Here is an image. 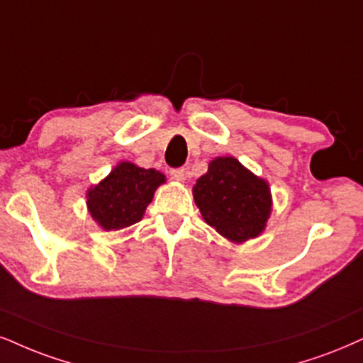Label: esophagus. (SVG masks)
Returning <instances> with one entry per match:
<instances>
[{
  "label": "esophagus",
  "instance_id": "34e87169",
  "mask_svg": "<svg viewBox=\"0 0 363 363\" xmlns=\"http://www.w3.org/2000/svg\"><path fill=\"white\" fill-rule=\"evenodd\" d=\"M169 174H172L173 180H177V182H185L186 172H185V168H173V169H169Z\"/></svg>",
  "mask_w": 363,
  "mask_h": 363
}]
</instances>
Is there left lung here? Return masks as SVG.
Segmentation results:
<instances>
[{"label": "left lung", "instance_id": "1", "mask_svg": "<svg viewBox=\"0 0 363 363\" xmlns=\"http://www.w3.org/2000/svg\"><path fill=\"white\" fill-rule=\"evenodd\" d=\"M194 199L203 220L237 244L261 234L272 207L267 182L234 156L210 161L208 172L195 183Z\"/></svg>", "mask_w": 363, "mask_h": 363}]
</instances>
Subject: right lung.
<instances>
[{"label":"right lung","mask_w":363,"mask_h":363,"mask_svg":"<svg viewBox=\"0 0 363 363\" xmlns=\"http://www.w3.org/2000/svg\"><path fill=\"white\" fill-rule=\"evenodd\" d=\"M167 182L163 173L121 161L104 180L89 189L87 208L104 230H119L140 222L155 190Z\"/></svg>","instance_id":"right-lung-1"}]
</instances>
